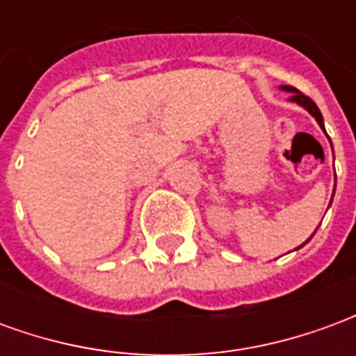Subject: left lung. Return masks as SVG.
<instances>
[{
  "mask_svg": "<svg viewBox=\"0 0 356 356\" xmlns=\"http://www.w3.org/2000/svg\"><path fill=\"white\" fill-rule=\"evenodd\" d=\"M282 89H284V91H290V93H291L290 101L298 102V104H301L303 108L309 110V114H311V116H313L314 120L318 122V125H321L322 129H324V120H322L321 110H318V106H316V104H314V102L311 101V99H309L307 95H303L301 91H298L296 88H291V86H284Z\"/></svg>",
  "mask_w": 356,
  "mask_h": 356,
  "instance_id": "left-lung-1",
  "label": "left lung"
}]
</instances>
